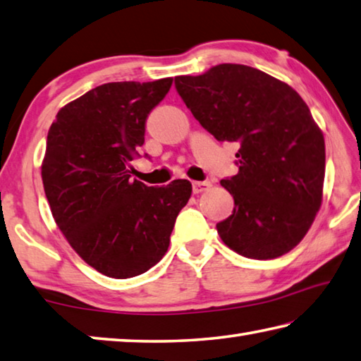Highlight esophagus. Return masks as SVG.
Instances as JSON below:
<instances>
[{
	"label": "esophagus",
	"instance_id": "obj_1",
	"mask_svg": "<svg viewBox=\"0 0 361 361\" xmlns=\"http://www.w3.org/2000/svg\"><path fill=\"white\" fill-rule=\"evenodd\" d=\"M192 187H193V193L198 195V193H203V192L209 190L211 182H207V180H204V182H193Z\"/></svg>",
	"mask_w": 361,
	"mask_h": 361
}]
</instances>
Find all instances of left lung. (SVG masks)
<instances>
[{"mask_svg": "<svg viewBox=\"0 0 361 361\" xmlns=\"http://www.w3.org/2000/svg\"><path fill=\"white\" fill-rule=\"evenodd\" d=\"M176 88L217 141L238 142L239 171L220 184L235 209L217 224L236 254L271 260L292 250L324 200L325 139L296 90L260 69L222 63L177 75Z\"/></svg>", "mask_w": 361, "mask_h": 361, "instance_id": "1", "label": "left lung"}]
</instances>
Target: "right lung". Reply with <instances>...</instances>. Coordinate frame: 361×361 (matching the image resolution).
<instances>
[{"label": "right lung", "mask_w": 361, "mask_h": 361, "mask_svg": "<svg viewBox=\"0 0 361 361\" xmlns=\"http://www.w3.org/2000/svg\"><path fill=\"white\" fill-rule=\"evenodd\" d=\"M171 84L173 78L92 88L63 106L47 133L41 176L55 224L82 260L114 279L161 260L192 197L185 179L164 187L131 179L145 118Z\"/></svg>", "instance_id": "1"}]
</instances>
